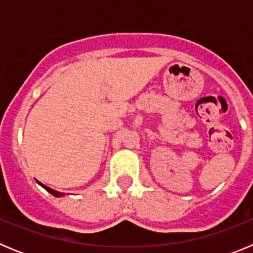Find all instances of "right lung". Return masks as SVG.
Wrapping results in <instances>:
<instances>
[{
    "label": "right lung",
    "mask_w": 253,
    "mask_h": 253,
    "mask_svg": "<svg viewBox=\"0 0 253 253\" xmlns=\"http://www.w3.org/2000/svg\"><path fill=\"white\" fill-rule=\"evenodd\" d=\"M37 182H38V184L40 185V186L44 187V189H45L46 191H48V193H50L51 195L55 196V198H60V196H64V194H63V193H59V191H55V190H53V189H50V187L45 186V185L42 184V182H39V181H37Z\"/></svg>",
    "instance_id": "add662e5"
}]
</instances>
